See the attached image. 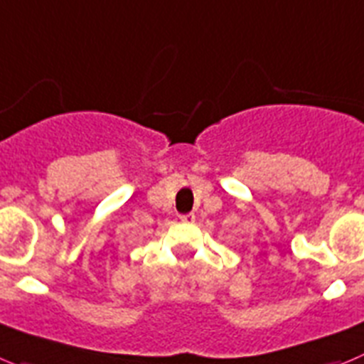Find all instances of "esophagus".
Wrapping results in <instances>:
<instances>
[{
	"instance_id": "34e87169",
	"label": "esophagus",
	"mask_w": 364,
	"mask_h": 364,
	"mask_svg": "<svg viewBox=\"0 0 364 364\" xmlns=\"http://www.w3.org/2000/svg\"><path fill=\"white\" fill-rule=\"evenodd\" d=\"M179 219H181V223H185V225H192V223L196 221V215L194 214H181L179 215Z\"/></svg>"
}]
</instances>
